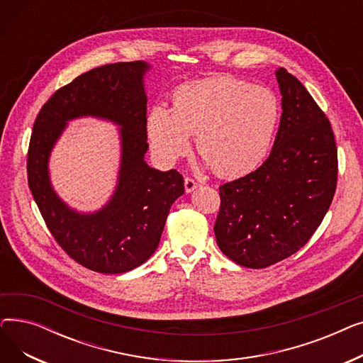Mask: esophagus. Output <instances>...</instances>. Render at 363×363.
<instances>
[{"label":"esophagus","mask_w":363,"mask_h":363,"mask_svg":"<svg viewBox=\"0 0 363 363\" xmlns=\"http://www.w3.org/2000/svg\"><path fill=\"white\" fill-rule=\"evenodd\" d=\"M184 185H185V191H186V193H193L196 188H199L200 184L196 182L193 178H185Z\"/></svg>","instance_id":"34e87169"}]
</instances>
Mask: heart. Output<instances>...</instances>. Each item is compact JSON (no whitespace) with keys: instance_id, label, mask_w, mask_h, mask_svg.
<instances>
[{"instance_id":"1","label":"heart","mask_w":363,"mask_h":363,"mask_svg":"<svg viewBox=\"0 0 363 363\" xmlns=\"http://www.w3.org/2000/svg\"><path fill=\"white\" fill-rule=\"evenodd\" d=\"M281 118L277 94L231 76L184 84L174 106H152L145 119L152 155L175 163L196 147L220 178H238L256 170L268 156Z\"/></svg>"}]
</instances>
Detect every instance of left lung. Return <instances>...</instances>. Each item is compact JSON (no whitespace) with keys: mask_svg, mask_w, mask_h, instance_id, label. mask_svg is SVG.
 I'll return each instance as SVG.
<instances>
[{"mask_svg":"<svg viewBox=\"0 0 363 363\" xmlns=\"http://www.w3.org/2000/svg\"><path fill=\"white\" fill-rule=\"evenodd\" d=\"M282 114L269 157L252 174L219 186V249L245 268L287 259L306 244L331 206L337 147L331 123L303 84L277 72Z\"/></svg>","mask_w":363,"mask_h":363,"instance_id":"left-lung-1","label":"left lung"}]
</instances>
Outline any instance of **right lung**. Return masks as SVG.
I'll list each match as a JSON object with an SVG mask.
<instances>
[{"label":"right lung","mask_w":363,"mask_h":363,"mask_svg":"<svg viewBox=\"0 0 363 363\" xmlns=\"http://www.w3.org/2000/svg\"><path fill=\"white\" fill-rule=\"evenodd\" d=\"M145 62L95 67L55 91L33 123L28 151V184L33 200L62 249L100 274L135 269L156 252L170 206L184 194L175 169L150 167L145 114ZM92 116L121 125V169L111 200L97 213L70 209L53 191L48 174L50 150L67 122Z\"/></svg>","instance_id":"right-lung-1"}]
</instances>
